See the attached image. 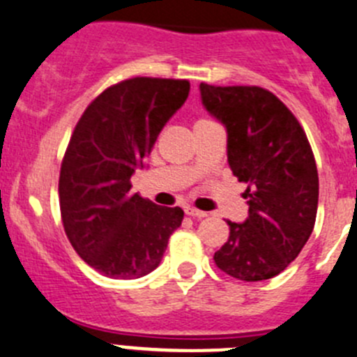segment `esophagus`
Returning a JSON list of instances; mask_svg holds the SVG:
<instances>
[{"mask_svg": "<svg viewBox=\"0 0 357 357\" xmlns=\"http://www.w3.org/2000/svg\"><path fill=\"white\" fill-rule=\"evenodd\" d=\"M185 213L196 219H203V217H208V212H203V210L195 208V206H185Z\"/></svg>", "mask_w": 357, "mask_h": 357, "instance_id": "34e87169", "label": "esophagus"}]
</instances>
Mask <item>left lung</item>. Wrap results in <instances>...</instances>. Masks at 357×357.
<instances>
[{
	"mask_svg": "<svg viewBox=\"0 0 357 357\" xmlns=\"http://www.w3.org/2000/svg\"><path fill=\"white\" fill-rule=\"evenodd\" d=\"M205 110L226 128L227 162L245 182L249 217L231 222L215 264L238 280L275 277L298 257L317 215L319 175L303 128L270 91L199 84Z\"/></svg>",
	"mask_w": 357,
	"mask_h": 357,
	"instance_id": "obj_1",
	"label": "left lung"
}]
</instances>
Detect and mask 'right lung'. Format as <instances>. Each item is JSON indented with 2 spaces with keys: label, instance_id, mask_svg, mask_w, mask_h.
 <instances>
[{
  "label": "right lung",
  "instance_id": "1",
  "mask_svg": "<svg viewBox=\"0 0 357 357\" xmlns=\"http://www.w3.org/2000/svg\"><path fill=\"white\" fill-rule=\"evenodd\" d=\"M188 96V80L137 77L103 91L75 126L61 165V217L77 254L105 277L151 273L182 224L181 206L130 195V178Z\"/></svg>",
  "mask_w": 357,
  "mask_h": 357
}]
</instances>
